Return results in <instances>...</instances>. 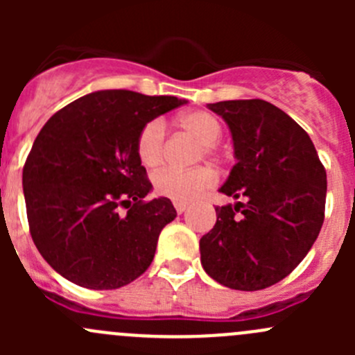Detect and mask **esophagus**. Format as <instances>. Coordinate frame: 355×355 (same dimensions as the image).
<instances>
[{
  "label": "esophagus",
  "instance_id": "34e87169",
  "mask_svg": "<svg viewBox=\"0 0 355 355\" xmlns=\"http://www.w3.org/2000/svg\"><path fill=\"white\" fill-rule=\"evenodd\" d=\"M187 207H189V202H175V209H177L178 214L184 213V211L187 209Z\"/></svg>",
  "mask_w": 355,
  "mask_h": 355
}]
</instances>
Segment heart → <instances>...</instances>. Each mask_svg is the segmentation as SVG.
Listing matches in <instances>:
<instances>
[{"mask_svg":"<svg viewBox=\"0 0 355 355\" xmlns=\"http://www.w3.org/2000/svg\"><path fill=\"white\" fill-rule=\"evenodd\" d=\"M177 127L200 142L198 157L216 156V144L223 135V125L220 118L209 111H189L177 118ZM166 128L161 120H151L141 128L135 142L139 159L144 166L155 168L163 161ZM216 173L209 166H196L191 170L164 168L155 175V192L177 202H187L202 194L214 185Z\"/></svg>","mask_w":355,"mask_h":355,"instance_id":"b5f03b06","label":"heart"}]
</instances>
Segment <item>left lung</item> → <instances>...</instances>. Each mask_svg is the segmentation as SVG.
Here are the masks:
<instances>
[{"label":"left lung","instance_id":"8db88e82","mask_svg":"<svg viewBox=\"0 0 355 355\" xmlns=\"http://www.w3.org/2000/svg\"><path fill=\"white\" fill-rule=\"evenodd\" d=\"M237 163L220 192L245 198L216 207V225L202 235L200 264L218 284L263 290L288 277L320 235L327 170L307 132L263 99L220 101Z\"/></svg>","mask_w":355,"mask_h":355}]
</instances>
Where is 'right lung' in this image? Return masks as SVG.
I'll return each mask as SVG.
<instances>
[{
    "instance_id": "1",
    "label": "right lung",
    "mask_w": 355,
    "mask_h": 355,
    "mask_svg": "<svg viewBox=\"0 0 355 355\" xmlns=\"http://www.w3.org/2000/svg\"><path fill=\"white\" fill-rule=\"evenodd\" d=\"M185 101L175 96L98 91L44 123L24 164L32 241L62 277L113 290L141 277L177 211L151 191L135 142L141 128Z\"/></svg>"
}]
</instances>
